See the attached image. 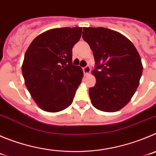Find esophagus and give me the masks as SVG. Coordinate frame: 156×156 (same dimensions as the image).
Listing matches in <instances>:
<instances>
[{
    "label": "esophagus",
    "mask_w": 156,
    "mask_h": 156,
    "mask_svg": "<svg viewBox=\"0 0 156 156\" xmlns=\"http://www.w3.org/2000/svg\"><path fill=\"white\" fill-rule=\"evenodd\" d=\"M90 71H91V68H90L89 66H85V68H83V72H84V74H85V75L89 74Z\"/></svg>",
    "instance_id": "obj_1"
}]
</instances>
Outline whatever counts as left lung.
Masks as SVG:
<instances>
[{"instance_id": "1", "label": "left lung", "mask_w": 156, "mask_h": 156, "mask_svg": "<svg viewBox=\"0 0 156 156\" xmlns=\"http://www.w3.org/2000/svg\"><path fill=\"white\" fill-rule=\"evenodd\" d=\"M82 38L89 44L95 67L96 84L89 88L93 106L100 111L120 110L131 100L142 74L140 55L124 35L105 27H84Z\"/></svg>"}]
</instances>
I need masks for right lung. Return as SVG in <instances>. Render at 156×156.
Returning a JSON list of instances; mask_svg holds the SVG:
<instances>
[{"label": "right lung", "instance_id": "add662e5", "mask_svg": "<svg viewBox=\"0 0 156 156\" xmlns=\"http://www.w3.org/2000/svg\"><path fill=\"white\" fill-rule=\"evenodd\" d=\"M81 27L51 29L36 37L24 55L22 74L27 90L44 111L57 112L71 105L83 71L72 65V48Z\"/></svg>", "mask_w": 156, "mask_h": 156}]
</instances>
